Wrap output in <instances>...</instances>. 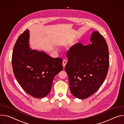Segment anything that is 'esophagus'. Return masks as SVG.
Instances as JSON below:
<instances>
[{"mask_svg": "<svg viewBox=\"0 0 124 124\" xmlns=\"http://www.w3.org/2000/svg\"><path fill=\"white\" fill-rule=\"evenodd\" d=\"M66 63H67V61H66V60H64L63 61V62H62V65H63V68L65 67V66L66 65Z\"/></svg>", "mask_w": 124, "mask_h": 124, "instance_id": "esophagus-1", "label": "esophagus"}]
</instances>
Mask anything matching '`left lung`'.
Returning a JSON list of instances; mask_svg holds the SVG:
<instances>
[{"label": "left lung", "mask_w": 124, "mask_h": 124, "mask_svg": "<svg viewBox=\"0 0 124 124\" xmlns=\"http://www.w3.org/2000/svg\"><path fill=\"white\" fill-rule=\"evenodd\" d=\"M92 44L72 46L67 53L65 70L70 90L74 97L86 99L98 91L107 74L109 51L104 38L98 31L91 36Z\"/></svg>", "instance_id": "8db88e82"}]
</instances>
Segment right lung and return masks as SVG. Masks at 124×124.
Instances as JSON below:
<instances>
[{"instance_id": "1", "label": "right lung", "mask_w": 124, "mask_h": 124, "mask_svg": "<svg viewBox=\"0 0 124 124\" xmlns=\"http://www.w3.org/2000/svg\"><path fill=\"white\" fill-rule=\"evenodd\" d=\"M29 40L30 31L26 30L16 41L12 58L13 72L26 93L35 98H43L50 92L54 76L62 71V60L32 50Z\"/></svg>"}]
</instances>
